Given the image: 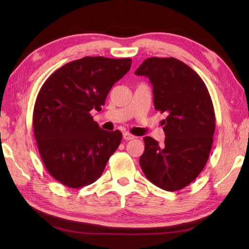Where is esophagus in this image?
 Here are the masks:
<instances>
[{"mask_svg": "<svg viewBox=\"0 0 249 249\" xmlns=\"http://www.w3.org/2000/svg\"><path fill=\"white\" fill-rule=\"evenodd\" d=\"M123 139L126 140V141H127V140H133V139H135V136L129 134V133H124L123 134Z\"/></svg>", "mask_w": 249, "mask_h": 249, "instance_id": "esophagus-1", "label": "esophagus"}]
</instances>
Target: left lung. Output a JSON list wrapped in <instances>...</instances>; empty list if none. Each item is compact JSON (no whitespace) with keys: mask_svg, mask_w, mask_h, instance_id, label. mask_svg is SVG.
<instances>
[{"mask_svg":"<svg viewBox=\"0 0 249 249\" xmlns=\"http://www.w3.org/2000/svg\"><path fill=\"white\" fill-rule=\"evenodd\" d=\"M135 73L149 78L155 109L168 114L162 121L165 143L143 138L141 169L157 187L176 192L192 183L209 160L215 131L212 99L198 73L174 57H149Z\"/></svg>","mask_w":249,"mask_h":249,"instance_id":"8db88e82","label":"left lung"}]
</instances>
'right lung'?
Returning a JSON list of instances; mask_svg holds the SVG:
<instances>
[{"mask_svg": "<svg viewBox=\"0 0 249 249\" xmlns=\"http://www.w3.org/2000/svg\"><path fill=\"white\" fill-rule=\"evenodd\" d=\"M131 59L86 56L67 63L47 79L37 95L33 128L39 154L56 181L80 188L102 176L122 133L93 120L113 84L130 70Z\"/></svg>", "mask_w": 249, "mask_h": 249, "instance_id": "1", "label": "right lung"}]
</instances>
